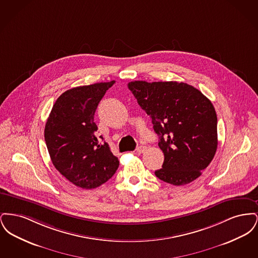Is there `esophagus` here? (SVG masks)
Wrapping results in <instances>:
<instances>
[{
	"label": "esophagus",
	"mask_w": 258,
	"mask_h": 258,
	"mask_svg": "<svg viewBox=\"0 0 258 258\" xmlns=\"http://www.w3.org/2000/svg\"><path fill=\"white\" fill-rule=\"evenodd\" d=\"M146 149H147L146 146H142V145H141V146H138V147H137L136 151H137V153L141 154V153H144V152L146 151Z\"/></svg>",
	"instance_id": "1"
}]
</instances>
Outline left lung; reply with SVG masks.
I'll return each mask as SVG.
<instances>
[{"instance_id": "8db88e82", "label": "left lung", "mask_w": 258, "mask_h": 258, "mask_svg": "<svg viewBox=\"0 0 258 258\" xmlns=\"http://www.w3.org/2000/svg\"><path fill=\"white\" fill-rule=\"evenodd\" d=\"M127 87L160 136L164 161L156 176L174 185L195 181L218 148V118L210 99L197 88L177 81H133Z\"/></svg>"}]
</instances>
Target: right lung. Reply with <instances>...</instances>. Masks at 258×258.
Masks as SVG:
<instances>
[{
	"label": "right lung",
	"instance_id": "add662e5",
	"mask_svg": "<svg viewBox=\"0 0 258 258\" xmlns=\"http://www.w3.org/2000/svg\"><path fill=\"white\" fill-rule=\"evenodd\" d=\"M115 81L75 87L54 103L45 123L44 138L53 165L71 183L86 189L107 182L119 160L102 136L98 137L95 112Z\"/></svg>",
	"mask_w": 258,
	"mask_h": 258
}]
</instances>
